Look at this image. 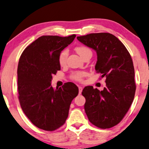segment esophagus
<instances>
[{
    "label": "esophagus",
    "instance_id": "34e87169",
    "mask_svg": "<svg viewBox=\"0 0 149 149\" xmlns=\"http://www.w3.org/2000/svg\"><path fill=\"white\" fill-rule=\"evenodd\" d=\"M78 89H79V94H81L82 91V86H78Z\"/></svg>",
    "mask_w": 149,
    "mask_h": 149
}]
</instances>
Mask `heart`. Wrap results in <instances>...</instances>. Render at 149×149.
I'll return each instance as SVG.
<instances>
[{
  "instance_id": "heart-1",
  "label": "heart",
  "mask_w": 149,
  "mask_h": 149,
  "mask_svg": "<svg viewBox=\"0 0 149 149\" xmlns=\"http://www.w3.org/2000/svg\"><path fill=\"white\" fill-rule=\"evenodd\" d=\"M75 49H76V52L78 53L79 56H80L81 58H83L86 54H88V53L91 52L90 49H88L85 46L77 47ZM68 56L69 51L67 49H64L60 53L59 56H58V63H59L60 65L65 66L66 65ZM84 74H85V73H84V72H82V71H76V72H73L71 73V78L76 81H81L82 78H83V76H84Z\"/></svg>"
}]
</instances>
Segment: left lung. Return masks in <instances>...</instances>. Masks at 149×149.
<instances>
[{"label":"left lung","instance_id":"left-lung-1","mask_svg":"<svg viewBox=\"0 0 149 149\" xmlns=\"http://www.w3.org/2000/svg\"><path fill=\"white\" fill-rule=\"evenodd\" d=\"M77 39L97 53L95 69L106 77L102 91L92 86L84 88V110L88 119L100 129L118 125L132 104L136 86L132 58L118 38L109 33H90Z\"/></svg>","mask_w":149,"mask_h":149}]
</instances>
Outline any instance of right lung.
<instances>
[{"instance_id":"right-lung-1","label":"right lung","mask_w":149,"mask_h":149,"mask_svg":"<svg viewBox=\"0 0 149 149\" xmlns=\"http://www.w3.org/2000/svg\"><path fill=\"white\" fill-rule=\"evenodd\" d=\"M76 36H42L23 51L18 66V90L20 107L36 127L55 131L63 126L69 115L71 101L78 87L67 82L54 89L52 75L61 70L60 53Z\"/></svg>"}]
</instances>
